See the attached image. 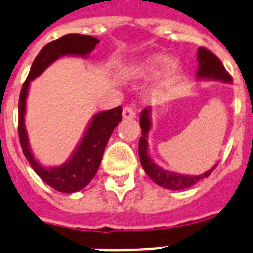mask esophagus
<instances>
[{"mask_svg": "<svg viewBox=\"0 0 253 253\" xmlns=\"http://www.w3.org/2000/svg\"><path fill=\"white\" fill-rule=\"evenodd\" d=\"M122 116L125 120H133V118L136 117V113H135V110H133L131 106H125V108H123Z\"/></svg>", "mask_w": 253, "mask_h": 253, "instance_id": "1", "label": "esophagus"}]
</instances>
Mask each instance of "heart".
<instances>
[{
  "label": "heart",
  "mask_w": 253,
  "mask_h": 253,
  "mask_svg": "<svg viewBox=\"0 0 253 253\" xmlns=\"http://www.w3.org/2000/svg\"><path fill=\"white\" fill-rule=\"evenodd\" d=\"M164 70L161 74V83H171L179 77L180 67L176 63H171L169 57L162 54H153L145 57L133 66V73L137 75H155Z\"/></svg>",
  "instance_id": "heart-1"
}]
</instances>
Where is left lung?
I'll list each match as a JSON object with an SVG mask.
<instances>
[{"label":"left lung","instance_id":"8db88e82","mask_svg":"<svg viewBox=\"0 0 253 253\" xmlns=\"http://www.w3.org/2000/svg\"><path fill=\"white\" fill-rule=\"evenodd\" d=\"M198 73L196 78L198 79H211V80H219L225 83H231L233 79L227 73L226 69L223 67L222 62L219 61L211 50L205 48H199L198 50ZM152 109L148 106L140 113V127H141V137L139 140V157L143 169L147 173V175L151 178L156 184L160 187H164L166 190L179 191L184 188H190L194 184H196L199 180L203 178H208L212 174L213 170L215 169V164L212 169L205 171L200 175H183V174L173 173L169 170L162 169L148 153V132L152 128V120H151Z\"/></svg>","mask_w":253,"mask_h":253}]
</instances>
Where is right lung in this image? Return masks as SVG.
<instances>
[{
	"mask_svg": "<svg viewBox=\"0 0 253 253\" xmlns=\"http://www.w3.org/2000/svg\"><path fill=\"white\" fill-rule=\"evenodd\" d=\"M100 40L89 35L69 34L62 38L49 42L41 49L35 58L30 74L24 82L19 96V122L18 133L19 141L26 159L35 170V173L44 180L45 183L59 192L73 194L87 186L96 175L105 151L106 143L118 123L122 121V108L117 106L110 110L100 112L92 117L87 130L82 140L65 164L59 166H44L35 159L31 151L24 114H26V101L31 80L44 73V70L50 66L54 61L65 55H78L87 57L94 49Z\"/></svg>",
	"mask_w": 253,
	"mask_h": 253,
	"instance_id": "add662e5",
	"label": "right lung"
}]
</instances>
